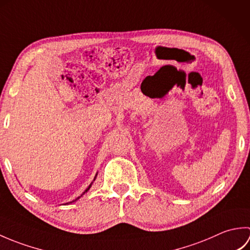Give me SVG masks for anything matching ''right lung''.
I'll use <instances>...</instances> for the list:
<instances>
[{"label": "right lung", "instance_id": "obj_1", "mask_svg": "<svg viewBox=\"0 0 250 250\" xmlns=\"http://www.w3.org/2000/svg\"><path fill=\"white\" fill-rule=\"evenodd\" d=\"M95 177H97V175H95ZM95 177H94V179H95ZM91 185H92V183H91V184H90V186H89V187H88V188H87L86 190H84V191H83V194H84V193H86V192H87V191H88V190L90 189V187H91ZM83 194H82V195H83ZM82 195H81V196H82ZM81 196H78V198H77L76 200H78L79 198H81ZM76 200H74V201H72V202H75ZM72 202H70V203H72Z\"/></svg>", "mask_w": 250, "mask_h": 250}]
</instances>
